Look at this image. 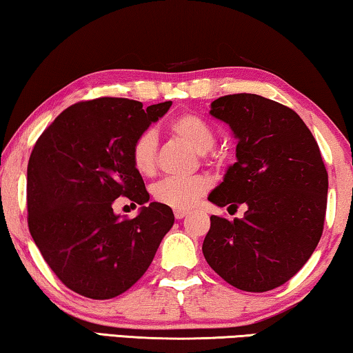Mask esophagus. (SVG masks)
<instances>
[{"mask_svg": "<svg viewBox=\"0 0 353 353\" xmlns=\"http://www.w3.org/2000/svg\"><path fill=\"white\" fill-rule=\"evenodd\" d=\"M174 215H176L177 220H181V219H183V217H187L188 210H179V209H176V210H174Z\"/></svg>", "mask_w": 353, "mask_h": 353, "instance_id": "1", "label": "esophagus"}]
</instances>
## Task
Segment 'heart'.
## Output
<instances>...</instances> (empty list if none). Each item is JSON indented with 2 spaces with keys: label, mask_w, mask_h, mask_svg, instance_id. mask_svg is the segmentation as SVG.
I'll return each mask as SVG.
<instances>
[{
  "label": "heart",
  "mask_w": 353,
  "mask_h": 353,
  "mask_svg": "<svg viewBox=\"0 0 353 353\" xmlns=\"http://www.w3.org/2000/svg\"><path fill=\"white\" fill-rule=\"evenodd\" d=\"M170 130L198 154H206L215 144L214 128L196 114L179 115L170 123ZM131 161L139 174H154L157 165V134L154 131L145 130L134 139L131 145ZM209 179L204 176L170 177L157 183L152 190V196L157 203L165 206L187 210L196 204L198 199L209 190Z\"/></svg>",
  "instance_id": "1"
}]
</instances>
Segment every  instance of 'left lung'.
<instances>
[{
    "label": "left lung",
    "mask_w": 353,
    "mask_h": 353,
    "mask_svg": "<svg viewBox=\"0 0 353 353\" xmlns=\"http://www.w3.org/2000/svg\"><path fill=\"white\" fill-rule=\"evenodd\" d=\"M209 114L238 144L236 163L208 199L247 209L233 222L210 217L204 259L239 290H272L301 270L322 236L328 172L317 141L294 110L260 94H227Z\"/></svg>",
    "instance_id": "left-lung-1"
}]
</instances>
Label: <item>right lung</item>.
<instances>
[{"label":"right lung","instance_id":"obj_1","mask_svg":"<svg viewBox=\"0 0 353 353\" xmlns=\"http://www.w3.org/2000/svg\"><path fill=\"white\" fill-rule=\"evenodd\" d=\"M171 101L98 98L72 104L41 134L28 161V227L47 265L82 296H119L144 276L174 225L170 206L150 203L131 161V145ZM141 203L134 219L112 204Z\"/></svg>","mask_w":353,"mask_h":353}]
</instances>
